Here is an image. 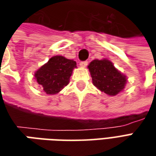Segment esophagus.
Wrapping results in <instances>:
<instances>
[{
	"label": "esophagus",
	"instance_id": "34e87169",
	"mask_svg": "<svg viewBox=\"0 0 156 156\" xmlns=\"http://www.w3.org/2000/svg\"><path fill=\"white\" fill-rule=\"evenodd\" d=\"M87 64H88V62H87V61H85V62H80V66L82 67V68H86L87 66Z\"/></svg>",
	"mask_w": 156,
	"mask_h": 156
}]
</instances>
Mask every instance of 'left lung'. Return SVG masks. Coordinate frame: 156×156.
<instances>
[{
	"label": "left lung",
	"instance_id": "left-lung-1",
	"mask_svg": "<svg viewBox=\"0 0 156 156\" xmlns=\"http://www.w3.org/2000/svg\"><path fill=\"white\" fill-rule=\"evenodd\" d=\"M94 85L108 95H116L127 82L126 76L117 70L108 60H94L88 65Z\"/></svg>",
	"mask_w": 156,
	"mask_h": 156
}]
</instances>
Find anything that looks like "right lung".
Instances as JSON below:
<instances>
[{"label": "right lung", "mask_w": 156, "mask_h": 156, "mask_svg": "<svg viewBox=\"0 0 156 156\" xmlns=\"http://www.w3.org/2000/svg\"><path fill=\"white\" fill-rule=\"evenodd\" d=\"M75 68V61L56 55L50 58L48 63L41 67L35 72L34 77L46 93L55 94L69 84V78Z\"/></svg>", "instance_id": "right-lung-1"}]
</instances>
